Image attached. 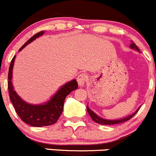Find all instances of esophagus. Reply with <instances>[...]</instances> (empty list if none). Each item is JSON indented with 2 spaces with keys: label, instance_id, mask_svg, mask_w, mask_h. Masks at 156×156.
Instances as JSON below:
<instances>
[{
  "label": "esophagus",
  "instance_id": "obj_1",
  "mask_svg": "<svg viewBox=\"0 0 156 156\" xmlns=\"http://www.w3.org/2000/svg\"><path fill=\"white\" fill-rule=\"evenodd\" d=\"M86 81V75L84 73H81L80 75H79L77 77V82L79 86L80 87H83L85 85V83Z\"/></svg>",
  "mask_w": 156,
  "mask_h": 156
}]
</instances>
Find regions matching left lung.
Masks as SVG:
<instances>
[{
  "label": "left lung",
  "instance_id": "8db88e82",
  "mask_svg": "<svg viewBox=\"0 0 156 156\" xmlns=\"http://www.w3.org/2000/svg\"><path fill=\"white\" fill-rule=\"evenodd\" d=\"M130 47L131 48L133 49H136V50H137L138 51H140V50H139V48H137V46L135 44H134L133 42H131ZM86 109H87V112L88 113H89V115H90L91 118H92V120H93L95 122H96L97 124H102V125H113V124H121V123L123 122H125V121H129V120L131 119V118H133V117L134 116V115L136 114V112H138L139 109H140V108H139L138 109H137L136 111L134 113H133L132 115H129V116L126 117V118H121V119H118V120H107V119H104V118H100L99 116H98V115H96L95 113H94L93 112H92L91 109L89 108V107H86Z\"/></svg>",
  "mask_w": 156,
  "mask_h": 156
}]
</instances>
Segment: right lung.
Segmentation results:
<instances>
[{
  "label": "right lung",
  "mask_w": 156,
  "mask_h": 156,
  "mask_svg": "<svg viewBox=\"0 0 156 156\" xmlns=\"http://www.w3.org/2000/svg\"><path fill=\"white\" fill-rule=\"evenodd\" d=\"M44 32V31H41L33 35L20 48L19 51H20L28 44L34 41L35 38L42 35ZM15 57L16 56L13 57L12 59L9 67L7 87L10 99L16 114L23 122L32 127H45L55 124L62 114L64 103L67 95L78 88L77 82L76 80H73L61 86L56 94L53 95L52 98L46 103L41 105L29 104L17 95L12 84V70L14 64Z\"/></svg>",
  "instance_id": "obj_1"
}]
</instances>
